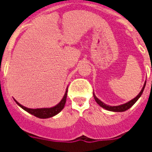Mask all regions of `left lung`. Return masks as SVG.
Segmentation results:
<instances>
[{
    "label": "left lung",
    "instance_id": "left-lung-1",
    "mask_svg": "<svg viewBox=\"0 0 152 152\" xmlns=\"http://www.w3.org/2000/svg\"><path fill=\"white\" fill-rule=\"evenodd\" d=\"M145 85H146V82L144 83V86H143V88H142L141 91H140V92L139 94H138V95H137L134 99H133L130 100V101H129L128 102H126V103L119 105V106H109V105H107V104H105L104 102H102L100 99H99L95 96V93H93V95H94V98H95V100L96 101V102H97V103L101 106V107L106 109V110L113 111V112H124V111H126L127 110H129L130 107H132V106L136 103V102L140 98V96H141V95L143 94V91H144V90Z\"/></svg>",
    "mask_w": 152,
    "mask_h": 152
}]
</instances>
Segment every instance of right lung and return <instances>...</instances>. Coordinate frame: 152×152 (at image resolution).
<instances>
[{
    "label": "right lung",
    "instance_id": "add662e5",
    "mask_svg": "<svg viewBox=\"0 0 152 152\" xmlns=\"http://www.w3.org/2000/svg\"><path fill=\"white\" fill-rule=\"evenodd\" d=\"M67 93H68V88L65 91L64 96L62 98V99L61 100L59 103L57 104L56 106H53V107H50V108H37V109H31L27 108L26 106H23V105L20 104L16 100L14 99L15 102L17 103L19 106H20L23 110H24L25 111H27V113H31L32 115L35 116L39 118H52L53 116L57 115V113H59L61 111L63 110L64 107L65 102H66V98H67Z\"/></svg>",
    "mask_w": 152,
    "mask_h": 152
}]
</instances>
